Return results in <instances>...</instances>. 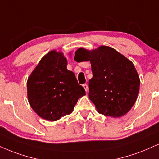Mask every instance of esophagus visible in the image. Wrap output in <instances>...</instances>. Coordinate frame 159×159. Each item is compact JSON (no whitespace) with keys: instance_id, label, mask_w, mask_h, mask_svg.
Returning a JSON list of instances; mask_svg holds the SVG:
<instances>
[{"instance_id":"34e87169","label":"esophagus","mask_w":159,"mask_h":159,"mask_svg":"<svg viewBox=\"0 0 159 159\" xmlns=\"http://www.w3.org/2000/svg\"><path fill=\"white\" fill-rule=\"evenodd\" d=\"M83 87L84 88L86 92L88 91V85L87 84H83Z\"/></svg>"}]
</instances>
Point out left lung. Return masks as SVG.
Listing matches in <instances>:
<instances>
[{
    "label": "left lung",
    "instance_id": "8db88e82",
    "mask_svg": "<svg viewBox=\"0 0 159 159\" xmlns=\"http://www.w3.org/2000/svg\"><path fill=\"white\" fill-rule=\"evenodd\" d=\"M74 59L90 61L93 76L89 80L88 95L99 113L119 118L130 110L140 87L131 61L107 46L91 51L79 48Z\"/></svg>",
    "mask_w": 159,
    "mask_h": 159
}]
</instances>
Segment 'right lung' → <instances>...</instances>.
Instances as JSON below:
<instances>
[{
	"label": "right lung",
	"instance_id": "obj_1",
	"mask_svg": "<svg viewBox=\"0 0 159 159\" xmlns=\"http://www.w3.org/2000/svg\"><path fill=\"white\" fill-rule=\"evenodd\" d=\"M66 66L64 54L52 50L42 58L28 78L29 103L40 117L47 121H58L71 113L78 98L86 95Z\"/></svg>",
	"mask_w": 159,
	"mask_h": 159
}]
</instances>
